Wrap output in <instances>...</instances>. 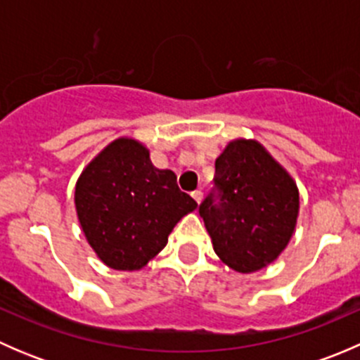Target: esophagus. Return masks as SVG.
I'll list each match as a JSON object with an SVG mask.
<instances>
[{
	"label": "esophagus",
	"instance_id": "1",
	"mask_svg": "<svg viewBox=\"0 0 360 360\" xmlns=\"http://www.w3.org/2000/svg\"><path fill=\"white\" fill-rule=\"evenodd\" d=\"M191 197H193V200L197 202V203H200L202 202V198H203V193L200 190H195V191H191Z\"/></svg>",
	"mask_w": 360,
	"mask_h": 360
}]
</instances>
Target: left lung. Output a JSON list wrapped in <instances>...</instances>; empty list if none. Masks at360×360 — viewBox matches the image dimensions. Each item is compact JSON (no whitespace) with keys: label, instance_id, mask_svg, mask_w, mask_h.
I'll return each mask as SVG.
<instances>
[{"label":"left lung","instance_id":"8db88e82","mask_svg":"<svg viewBox=\"0 0 360 360\" xmlns=\"http://www.w3.org/2000/svg\"><path fill=\"white\" fill-rule=\"evenodd\" d=\"M214 183L217 197L210 193L200 205L214 252L238 274L274 263L292 238L300 214L291 174L256 139L238 137L216 158Z\"/></svg>","mask_w":360,"mask_h":360}]
</instances>
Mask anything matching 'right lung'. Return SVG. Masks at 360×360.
I'll return each instance as SVG.
<instances>
[{"instance_id":"add662e5","label":"right lung","mask_w":360,"mask_h":360,"mask_svg":"<svg viewBox=\"0 0 360 360\" xmlns=\"http://www.w3.org/2000/svg\"><path fill=\"white\" fill-rule=\"evenodd\" d=\"M79 226L112 270L136 271L167 245L174 226L197 209L172 170L157 169L132 137L111 141L82 170L75 188Z\"/></svg>"}]
</instances>
